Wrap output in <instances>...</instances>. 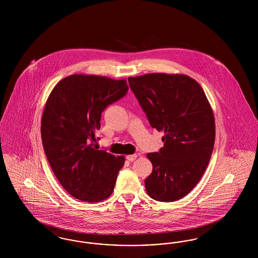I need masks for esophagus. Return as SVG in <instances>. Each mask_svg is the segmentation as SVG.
Masks as SVG:
<instances>
[{
    "mask_svg": "<svg viewBox=\"0 0 258 258\" xmlns=\"http://www.w3.org/2000/svg\"><path fill=\"white\" fill-rule=\"evenodd\" d=\"M136 158H137V155H136V154L126 156V160H128V161H134V160H136Z\"/></svg>",
    "mask_w": 258,
    "mask_h": 258,
    "instance_id": "obj_1",
    "label": "esophagus"
}]
</instances>
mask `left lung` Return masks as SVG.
<instances>
[{"mask_svg": "<svg viewBox=\"0 0 258 258\" xmlns=\"http://www.w3.org/2000/svg\"><path fill=\"white\" fill-rule=\"evenodd\" d=\"M128 84L152 127L163 132V147L149 153L153 171L145 179L149 197L173 202L185 197L208 166L215 143V119L197 81L184 74H148Z\"/></svg>", "mask_w": 258, "mask_h": 258, "instance_id": "obj_1", "label": "left lung"}]
</instances>
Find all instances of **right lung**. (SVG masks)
<instances>
[{
    "mask_svg": "<svg viewBox=\"0 0 258 258\" xmlns=\"http://www.w3.org/2000/svg\"><path fill=\"white\" fill-rule=\"evenodd\" d=\"M127 90L124 79L74 74L48 97L41 119L42 145L58 181L76 199L99 202L114 190L124 158L98 150L96 133L101 113Z\"/></svg>",
    "mask_w": 258,
    "mask_h": 258,
    "instance_id": "obj_1",
    "label": "right lung"
}]
</instances>
